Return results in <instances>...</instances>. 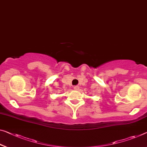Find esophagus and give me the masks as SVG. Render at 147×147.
<instances>
[{
	"label": "esophagus",
	"mask_w": 147,
	"mask_h": 147,
	"mask_svg": "<svg viewBox=\"0 0 147 147\" xmlns=\"http://www.w3.org/2000/svg\"><path fill=\"white\" fill-rule=\"evenodd\" d=\"M74 90H77L78 91V90L80 89V87H79V85H76V86L74 87Z\"/></svg>",
	"instance_id": "esophagus-1"
}]
</instances>
